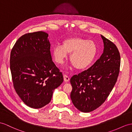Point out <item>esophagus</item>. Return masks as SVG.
<instances>
[{
  "mask_svg": "<svg viewBox=\"0 0 132 132\" xmlns=\"http://www.w3.org/2000/svg\"><path fill=\"white\" fill-rule=\"evenodd\" d=\"M63 77H64V81H65V82H68V81H69V77H68V76H67V75H64L63 76Z\"/></svg>",
  "mask_w": 132,
  "mask_h": 132,
  "instance_id": "obj_1",
  "label": "esophagus"
}]
</instances>
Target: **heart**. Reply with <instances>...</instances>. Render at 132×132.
Listing matches in <instances>:
<instances>
[{"mask_svg": "<svg viewBox=\"0 0 132 132\" xmlns=\"http://www.w3.org/2000/svg\"><path fill=\"white\" fill-rule=\"evenodd\" d=\"M98 49L95 42L86 38L72 37L64 40L62 46L53 48L52 54L57 64H62L70 54L69 61L77 70H84L90 66L96 58Z\"/></svg>", "mask_w": 132, "mask_h": 132, "instance_id": "heart-1", "label": "heart"}]
</instances>
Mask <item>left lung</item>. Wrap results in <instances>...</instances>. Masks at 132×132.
Masks as SVG:
<instances>
[{"mask_svg": "<svg viewBox=\"0 0 132 132\" xmlns=\"http://www.w3.org/2000/svg\"><path fill=\"white\" fill-rule=\"evenodd\" d=\"M104 51L100 57L87 70L74 75L70 98L74 106L83 112H89L104 103L117 82L120 56L116 45L101 35Z\"/></svg>", "mask_w": 132, "mask_h": 132, "instance_id": "8db88e82", "label": "left lung"}]
</instances>
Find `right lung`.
<instances>
[{"label":"right lung","mask_w":132,"mask_h":132,"mask_svg":"<svg viewBox=\"0 0 132 132\" xmlns=\"http://www.w3.org/2000/svg\"><path fill=\"white\" fill-rule=\"evenodd\" d=\"M48 34L29 33L16 41L11 51L10 68L14 87L28 106L40 109L50 102L63 76L52 60Z\"/></svg>","instance_id":"add662e5"}]
</instances>
